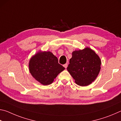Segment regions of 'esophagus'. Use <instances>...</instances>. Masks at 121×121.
Wrapping results in <instances>:
<instances>
[{
    "label": "esophagus",
    "instance_id": "obj_1",
    "mask_svg": "<svg viewBox=\"0 0 121 121\" xmlns=\"http://www.w3.org/2000/svg\"><path fill=\"white\" fill-rule=\"evenodd\" d=\"M63 67H64L66 69L67 68V67H68V64H67V63H65V64L63 65Z\"/></svg>",
    "mask_w": 121,
    "mask_h": 121
}]
</instances>
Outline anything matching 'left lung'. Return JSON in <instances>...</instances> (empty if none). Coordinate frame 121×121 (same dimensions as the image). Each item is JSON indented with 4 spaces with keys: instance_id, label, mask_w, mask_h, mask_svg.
Here are the masks:
<instances>
[{
    "instance_id": "obj_1",
    "label": "left lung",
    "mask_w": 121,
    "mask_h": 121,
    "mask_svg": "<svg viewBox=\"0 0 121 121\" xmlns=\"http://www.w3.org/2000/svg\"><path fill=\"white\" fill-rule=\"evenodd\" d=\"M67 70L81 86H86L95 81L101 69V61L97 54L89 48L75 50L72 53Z\"/></svg>"
}]
</instances>
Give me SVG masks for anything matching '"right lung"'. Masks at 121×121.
Returning a JSON list of instances; mask_svg holds the SVG:
<instances>
[{
    "label": "right lung",
    "instance_id": "right-lung-1",
    "mask_svg": "<svg viewBox=\"0 0 121 121\" xmlns=\"http://www.w3.org/2000/svg\"><path fill=\"white\" fill-rule=\"evenodd\" d=\"M65 68L58 63V59L50 51H40L34 55L29 62L32 76L43 85L53 83L59 73Z\"/></svg>",
    "mask_w": 121,
    "mask_h": 121
}]
</instances>
